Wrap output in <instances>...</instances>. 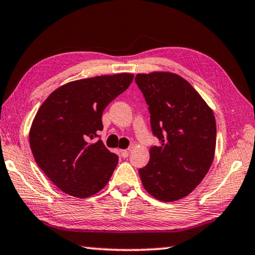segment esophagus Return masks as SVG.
<instances>
[{
    "label": "esophagus",
    "instance_id": "1",
    "mask_svg": "<svg viewBox=\"0 0 255 255\" xmlns=\"http://www.w3.org/2000/svg\"><path fill=\"white\" fill-rule=\"evenodd\" d=\"M130 150H131V148H128V149H122L121 150V155H122V157H128V154H130Z\"/></svg>",
    "mask_w": 255,
    "mask_h": 255
}]
</instances>
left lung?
<instances>
[{"label": "left lung", "mask_w": 255, "mask_h": 255, "mask_svg": "<svg viewBox=\"0 0 255 255\" xmlns=\"http://www.w3.org/2000/svg\"><path fill=\"white\" fill-rule=\"evenodd\" d=\"M135 83L149 107L150 124L160 146L139 169L145 190L160 201L189 195L207 175L216 147L213 110L195 88L176 73H138Z\"/></svg>", "instance_id": "left-lung-1"}]
</instances>
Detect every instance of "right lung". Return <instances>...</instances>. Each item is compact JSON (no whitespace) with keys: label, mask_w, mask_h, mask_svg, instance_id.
<instances>
[{"label":"right lung","mask_w":255,"mask_h":255,"mask_svg":"<svg viewBox=\"0 0 255 255\" xmlns=\"http://www.w3.org/2000/svg\"><path fill=\"white\" fill-rule=\"evenodd\" d=\"M133 77L123 72L70 82L39 108L29 128V146L40 169L64 193L88 198L109 182L119 156L102 140H92L103 128V110Z\"/></svg>","instance_id":"add662e5"}]
</instances>
